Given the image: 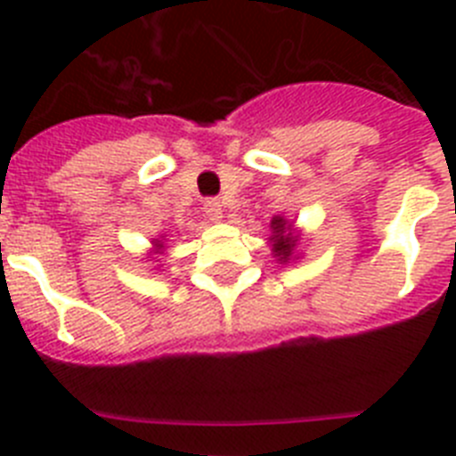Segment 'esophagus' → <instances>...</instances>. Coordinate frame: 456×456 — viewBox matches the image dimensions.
<instances>
[{
  "mask_svg": "<svg viewBox=\"0 0 456 456\" xmlns=\"http://www.w3.org/2000/svg\"><path fill=\"white\" fill-rule=\"evenodd\" d=\"M203 209H205V215H208L212 221H219L221 215H224V208H221V203L216 199L205 200Z\"/></svg>",
  "mask_w": 456,
  "mask_h": 456,
  "instance_id": "esophagus-1",
  "label": "esophagus"
}]
</instances>
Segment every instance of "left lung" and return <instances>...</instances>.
<instances>
[{"label":"left lung","mask_w":456,"mask_h":456,"mask_svg":"<svg viewBox=\"0 0 456 456\" xmlns=\"http://www.w3.org/2000/svg\"><path fill=\"white\" fill-rule=\"evenodd\" d=\"M272 228H273V235H272L273 248H272V251L276 253L278 260L288 263L289 256H292V251H294V240L289 237L288 225H285V221L281 219V216H276V219L272 221Z\"/></svg>","instance_id":"left-lung-1"}]
</instances>
